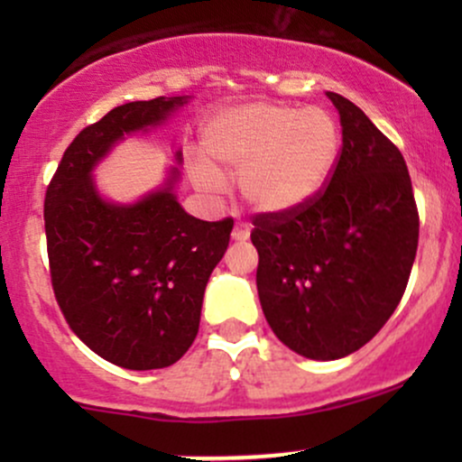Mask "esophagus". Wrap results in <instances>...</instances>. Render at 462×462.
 Returning a JSON list of instances; mask_svg holds the SVG:
<instances>
[{"mask_svg": "<svg viewBox=\"0 0 462 462\" xmlns=\"http://www.w3.org/2000/svg\"><path fill=\"white\" fill-rule=\"evenodd\" d=\"M232 238H235V241H247V238H249V224H245V221H236L235 230H232Z\"/></svg>", "mask_w": 462, "mask_h": 462, "instance_id": "1", "label": "esophagus"}]
</instances>
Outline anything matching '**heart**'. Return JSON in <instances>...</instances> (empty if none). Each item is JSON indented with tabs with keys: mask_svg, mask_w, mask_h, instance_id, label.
I'll use <instances>...</instances> for the list:
<instances>
[{
	"mask_svg": "<svg viewBox=\"0 0 462 462\" xmlns=\"http://www.w3.org/2000/svg\"><path fill=\"white\" fill-rule=\"evenodd\" d=\"M341 150L330 113L278 102H252L217 115L204 132L208 164L195 178L219 190L224 173H238V193L258 213L298 208L321 190Z\"/></svg>",
	"mask_w": 462,
	"mask_h": 462,
	"instance_id": "b5f03b06",
	"label": "heart"
}]
</instances>
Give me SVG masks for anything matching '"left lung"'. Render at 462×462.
Returning a JSON list of instances; mask_svg holds the SVG:
<instances>
[{"label":"left lung","mask_w":462,"mask_h":462,"mask_svg":"<svg viewBox=\"0 0 462 462\" xmlns=\"http://www.w3.org/2000/svg\"><path fill=\"white\" fill-rule=\"evenodd\" d=\"M343 145L317 195L258 213L252 243L264 319L293 352L337 360L369 343L404 295L419 213L404 156L338 93Z\"/></svg>","instance_id":"obj_1"}]
</instances>
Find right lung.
Returning <instances> with one entry per match:
<instances>
[{
	"mask_svg": "<svg viewBox=\"0 0 462 462\" xmlns=\"http://www.w3.org/2000/svg\"><path fill=\"white\" fill-rule=\"evenodd\" d=\"M182 97L116 106L62 153L45 190L51 289L84 346L125 369L173 365L193 346L210 273L235 221L187 215L167 187L134 206L104 201L91 169L124 134L156 125ZM180 156V153H178Z\"/></svg>",
	"mask_w": 462,
	"mask_h": 462,
	"instance_id": "obj_1",
	"label": "right lung"
}]
</instances>
